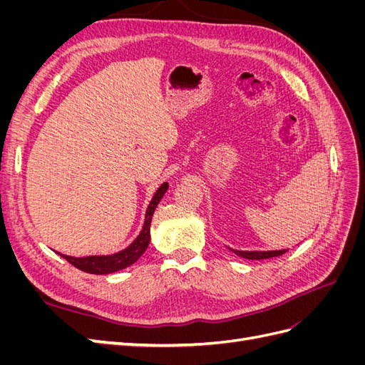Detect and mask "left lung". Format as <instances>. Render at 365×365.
<instances>
[{"label": "left lung", "mask_w": 365, "mask_h": 365, "mask_svg": "<svg viewBox=\"0 0 365 365\" xmlns=\"http://www.w3.org/2000/svg\"><path fill=\"white\" fill-rule=\"evenodd\" d=\"M236 256H240L244 259H250V260H262V259H269V257H277L282 256V254L286 252V250H279V251H239V250H233Z\"/></svg>", "instance_id": "1"}]
</instances>
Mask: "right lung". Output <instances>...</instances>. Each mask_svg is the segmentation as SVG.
Masks as SVG:
<instances>
[{"instance_id":"right-lung-1","label":"right lung","mask_w":365,"mask_h":365,"mask_svg":"<svg viewBox=\"0 0 365 365\" xmlns=\"http://www.w3.org/2000/svg\"><path fill=\"white\" fill-rule=\"evenodd\" d=\"M168 189H169V184L164 182L160 185V189L155 192V195H153L152 201L146 210L145 225H143L137 239L132 242L128 248L121 250L115 254H109V256L71 257V256H65V254H61V252L58 254L67 262H70L77 269H81L83 272H90V274H111V272H117L120 269L130 267V264H134L143 254H145V251L149 247L152 216H153V212H155L157 205L160 204L161 197L164 196L165 192H168Z\"/></svg>"}]
</instances>
